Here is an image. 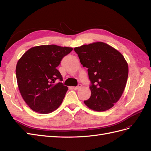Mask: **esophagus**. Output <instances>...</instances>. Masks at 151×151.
<instances>
[{
	"label": "esophagus",
	"mask_w": 151,
	"mask_h": 151,
	"mask_svg": "<svg viewBox=\"0 0 151 151\" xmlns=\"http://www.w3.org/2000/svg\"><path fill=\"white\" fill-rule=\"evenodd\" d=\"M81 86H82V85L81 84H78V86H76V87H72V88L74 89H79V88H81Z\"/></svg>",
	"instance_id": "1"
}]
</instances>
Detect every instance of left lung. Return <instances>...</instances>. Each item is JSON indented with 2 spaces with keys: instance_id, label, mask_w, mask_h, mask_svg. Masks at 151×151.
<instances>
[{
  "instance_id": "left-lung-1",
  "label": "left lung",
  "mask_w": 151,
  "mask_h": 151,
  "mask_svg": "<svg viewBox=\"0 0 151 151\" xmlns=\"http://www.w3.org/2000/svg\"><path fill=\"white\" fill-rule=\"evenodd\" d=\"M83 67L88 68L91 97L84 101L96 111L111 108L121 98L126 86L129 67L122 53L103 42L76 47Z\"/></svg>"
}]
</instances>
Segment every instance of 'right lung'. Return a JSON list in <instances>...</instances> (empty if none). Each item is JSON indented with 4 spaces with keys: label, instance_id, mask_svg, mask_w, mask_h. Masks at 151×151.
<instances>
[{
    "label": "right lung",
    "instance_id": "add662e5",
    "mask_svg": "<svg viewBox=\"0 0 151 151\" xmlns=\"http://www.w3.org/2000/svg\"><path fill=\"white\" fill-rule=\"evenodd\" d=\"M73 50L55 45L32 47L18 60L16 74L18 88L29 107L41 114L52 113L62 104L68 90L57 67Z\"/></svg>",
    "mask_w": 151,
    "mask_h": 151
}]
</instances>
